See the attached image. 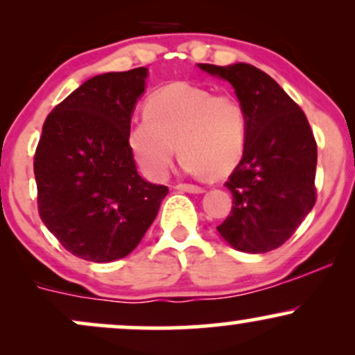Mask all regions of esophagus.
Listing matches in <instances>:
<instances>
[{
    "mask_svg": "<svg viewBox=\"0 0 355 355\" xmlns=\"http://www.w3.org/2000/svg\"><path fill=\"white\" fill-rule=\"evenodd\" d=\"M175 189L180 191H189V193H203V191H205L203 187L191 185V183H178V185H175Z\"/></svg>",
    "mask_w": 355,
    "mask_h": 355,
    "instance_id": "1",
    "label": "esophagus"
}]
</instances>
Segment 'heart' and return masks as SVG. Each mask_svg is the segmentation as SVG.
Here are the masks:
<instances>
[{
    "label": "heart",
    "instance_id": "b5f03b06",
    "mask_svg": "<svg viewBox=\"0 0 355 355\" xmlns=\"http://www.w3.org/2000/svg\"><path fill=\"white\" fill-rule=\"evenodd\" d=\"M247 133L245 107L234 93L172 83L146 100L145 116L130 128L128 145L141 172L153 180L168 173L175 145L187 172L222 178L242 160Z\"/></svg>",
    "mask_w": 355,
    "mask_h": 355
}]
</instances>
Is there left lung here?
Wrapping results in <instances>:
<instances>
[{
	"instance_id": "1",
	"label": "left lung",
	"mask_w": 355,
	"mask_h": 355,
	"mask_svg": "<svg viewBox=\"0 0 355 355\" xmlns=\"http://www.w3.org/2000/svg\"><path fill=\"white\" fill-rule=\"evenodd\" d=\"M198 67L229 81L248 118L245 152L225 182L234 207L218 234L240 252L274 250L315 205L317 144L311 125L299 105L259 68Z\"/></svg>"
}]
</instances>
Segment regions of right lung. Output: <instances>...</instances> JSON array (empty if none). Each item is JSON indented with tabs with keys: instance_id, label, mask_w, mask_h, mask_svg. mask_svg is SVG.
Instances as JSON below:
<instances>
[{
	"instance_id": "right-lung-1",
	"label": "right lung",
	"mask_w": 355,
	"mask_h": 355,
	"mask_svg": "<svg viewBox=\"0 0 355 355\" xmlns=\"http://www.w3.org/2000/svg\"><path fill=\"white\" fill-rule=\"evenodd\" d=\"M146 68L93 76L51 110L35 152L38 214L73 255L123 259L144 239L168 187L138 175L130 121Z\"/></svg>"
}]
</instances>
